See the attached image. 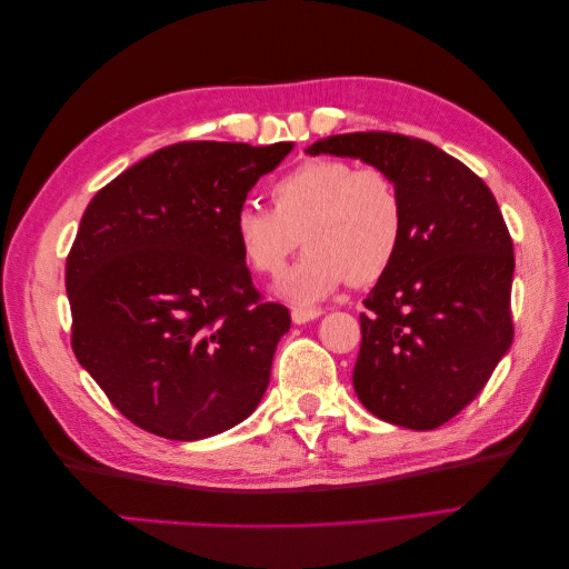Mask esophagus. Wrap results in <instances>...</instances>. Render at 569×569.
I'll list each match as a JSON object with an SVG mask.
<instances>
[{
    "label": "esophagus",
    "mask_w": 569,
    "mask_h": 569,
    "mask_svg": "<svg viewBox=\"0 0 569 569\" xmlns=\"http://www.w3.org/2000/svg\"><path fill=\"white\" fill-rule=\"evenodd\" d=\"M320 316H322L320 308H291V320H295V325H306Z\"/></svg>",
    "instance_id": "esophagus-1"
}]
</instances>
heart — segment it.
<instances>
[{
	"mask_svg": "<svg viewBox=\"0 0 569 569\" xmlns=\"http://www.w3.org/2000/svg\"><path fill=\"white\" fill-rule=\"evenodd\" d=\"M270 199L272 209L239 206L234 242L251 270L280 274L303 239L308 251L274 287L295 303L330 297L349 278L356 284L380 280L401 249L403 199L380 168L308 159L274 180Z\"/></svg>",
	"mask_w": 569,
	"mask_h": 569,
	"instance_id": "heart-1",
	"label": "heart"
}]
</instances>
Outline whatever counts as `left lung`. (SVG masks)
<instances>
[{
	"instance_id": "left-lung-1",
	"label": "left lung",
	"mask_w": 569,
	"mask_h": 569,
	"mask_svg": "<svg viewBox=\"0 0 569 569\" xmlns=\"http://www.w3.org/2000/svg\"><path fill=\"white\" fill-rule=\"evenodd\" d=\"M306 153L380 168L403 199L401 249L363 301L356 396L391 425L422 432L449 422L512 343V239L491 189L406 134H332Z\"/></svg>"
}]
</instances>
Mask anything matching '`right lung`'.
Instances as JSON below:
<instances>
[{"label": "right lung", "instance_id": "1", "mask_svg": "<svg viewBox=\"0 0 569 569\" xmlns=\"http://www.w3.org/2000/svg\"><path fill=\"white\" fill-rule=\"evenodd\" d=\"M291 142H180L99 189L66 261L78 363L147 432L199 441L247 420L289 311L261 301L232 218Z\"/></svg>", "mask_w": 569, "mask_h": 569}]
</instances>
